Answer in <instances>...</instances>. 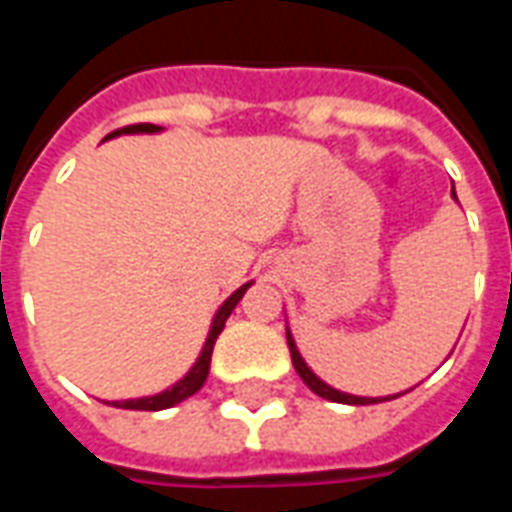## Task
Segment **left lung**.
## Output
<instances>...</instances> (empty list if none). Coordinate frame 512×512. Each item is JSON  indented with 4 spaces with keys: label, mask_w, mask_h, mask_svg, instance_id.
I'll return each instance as SVG.
<instances>
[{
    "label": "left lung",
    "mask_w": 512,
    "mask_h": 512,
    "mask_svg": "<svg viewBox=\"0 0 512 512\" xmlns=\"http://www.w3.org/2000/svg\"><path fill=\"white\" fill-rule=\"evenodd\" d=\"M452 194H455V189H452ZM288 348H290V359H293L296 373H299L301 381L310 386L315 395L326 397V400H334V403H351V406H367V403H384V400H392V397H356V395H345V392H337V389H332L329 384H323L321 378L315 376L310 367H307V362L301 359L299 348H296V343H293L290 332H288ZM400 395H406V392H400Z\"/></svg>",
    "instance_id": "obj_1"
}]
</instances>
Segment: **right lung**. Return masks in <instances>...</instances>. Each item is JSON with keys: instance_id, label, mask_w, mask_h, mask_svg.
<instances>
[{"instance_id": "1", "label": "right lung", "mask_w": 512, "mask_h": 512, "mask_svg": "<svg viewBox=\"0 0 512 512\" xmlns=\"http://www.w3.org/2000/svg\"><path fill=\"white\" fill-rule=\"evenodd\" d=\"M156 131H161V128L153 126V123H136V126L120 128V131L109 134L106 139H112V136H117V134H156ZM249 285H252V282L241 285V288L235 290L233 296H230V299L224 301L222 307H219V312L213 315L211 332H208V340H205V345H202L200 359L194 362V367H191L186 376L180 378L178 384L169 386V389H164L161 395L136 397V400H120V403H112V406L131 408V411H161V408L178 406V403H183L186 397H191L194 392H200L202 384H205V378H208V370H211V354H213V345H216V337L222 334L224 321L230 318V312L235 310V304L244 299V293H246V288H249Z\"/></svg>"}]
</instances>
